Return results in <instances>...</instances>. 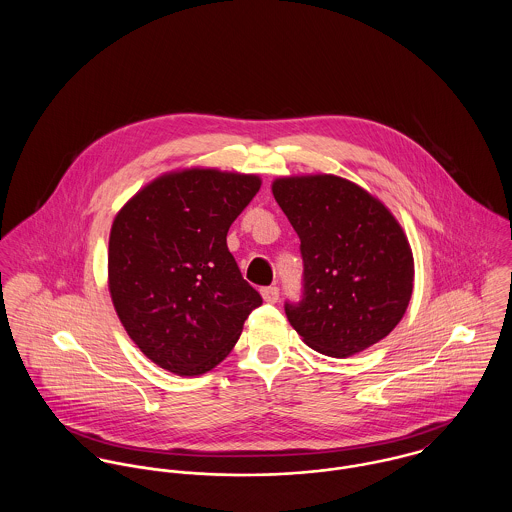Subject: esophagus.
<instances>
[{
	"label": "esophagus",
	"instance_id": "1",
	"mask_svg": "<svg viewBox=\"0 0 512 512\" xmlns=\"http://www.w3.org/2000/svg\"><path fill=\"white\" fill-rule=\"evenodd\" d=\"M262 297H264V301H268V303H276L278 297H280V288H276V286L262 288Z\"/></svg>",
	"mask_w": 512,
	"mask_h": 512
}]
</instances>
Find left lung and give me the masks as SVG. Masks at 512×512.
<instances>
[{
    "label": "left lung",
    "instance_id": "left-lung-1",
    "mask_svg": "<svg viewBox=\"0 0 512 512\" xmlns=\"http://www.w3.org/2000/svg\"><path fill=\"white\" fill-rule=\"evenodd\" d=\"M272 191L301 240V297L284 305L293 329L337 359L384 339L414 288L400 224L365 189L335 175L276 179Z\"/></svg>",
    "mask_w": 512,
    "mask_h": 512
}]
</instances>
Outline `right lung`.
<instances>
[{"label":"right lung","instance_id":"add662e5","mask_svg":"<svg viewBox=\"0 0 512 512\" xmlns=\"http://www.w3.org/2000/svg\"><path fill=\"white\" fill-rule=\"evenodd\" d=\"M258 191L256 175L187 169L155 179L116 215L110 295L155 365L185 376L211 370L262 305L226 246L230 224Z\"/></svg>","mask_w":512,"mask_h":512}]
</instances>
